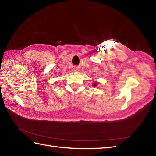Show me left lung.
Instances as JSON below:
<instances>
[{
    "label": "left lung",
    "instance_id": "8db88e82",
    "mask_svg": "<svg viewBox=\"0 0 156 156\" xmlns=\"http://www.w3.org/2000/svg\"><path fill=\"white\" fill-rule=\"evenodd\" d=\"M92 85H93V87H97V86H98V83H97V81H95V83H93Z\"/></svg>",
    "mask_w": 156,
    "mask_h": 156
}]
</instances>
